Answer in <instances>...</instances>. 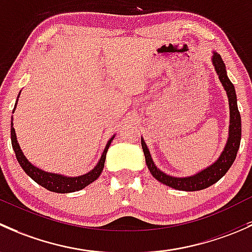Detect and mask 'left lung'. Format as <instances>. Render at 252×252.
Listing matches in <instances>:
<instances>
[{
	"mask_svg": "<svg viewBox=\"0 0 252 252\" xmlns=\"http://www.w3.org/2000/svg\"><path fill=\"white\" fill-rule=\"evenodd\" d=\"M211 62L215 68V71L219 75L220 81H221L222 86L224 88L225 93H227L228 104H229V128H228V138L227 142H225L224 148H223L222 153L217 158V160H215L207 167L198 171L196 173H193V175L187 176V177H176V176L167 175V173H165L164 171H161L155 165L144 138L141 137L145 162H147L148 170L150 171L153 177L159 181V182L164 183L165 186L171 187L173 189H177V190H201V189H205L207 187L215 184L217 181L221 180L223 176L227 173V171L229 170V167L234 162L235 157H237L238 149H239L240 139H242V118H240V113L238 110L237 94H235L234 85L228 79L224 63H223L221 56L216 51H212Z\"/></svg>",
	"mask_w": 252,
	"mask_h": 252,
	"instance_id": "8db88e82",
	"label": "left lung"
}]
</instances>
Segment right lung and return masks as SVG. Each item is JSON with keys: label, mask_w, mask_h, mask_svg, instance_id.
Wrapping results in <instances>:
<instances>
[{"label": "right lung", "mask_w": 252, "mask_h": 252, "mask_svg": "<svg viewBox=\"0 0 252 252\" xmlns=\"http://www.w3.org/2000/svg\"><path fill=\"white\" fill-rule=\"evenodd\" d=\"M18 94V98H19ZM18 99L15 102L14 109H13V113H14L15 108H17ZM115 134L111 137L108 141L107 145H105L104 150L102 153V157H100L99 161L97 162V165L92 168L91 171H88L87 173H84L81 176H64L61 173H52L47 172V171H43L41 168L36 167L35 165H32L29 160L27 159V157L23 153L22 148H20L19 143H18L17 134H15V129L13 127V116H12V123H10V139H12V147L13 150L15 153V157H17L18 162L22 166L23 170L25 171L28 176L30 178H32L36 183L40 184L41 187L46 188L49 191H53V193H72V191H77L84 189L85 187H87L88 184L94 182L98 177L102 173L103 168H104V162H105V157H107V152L109 149V145H110L111 141L114 139Z\"/></svg>", "instance_id": "1"}]
</instances>
